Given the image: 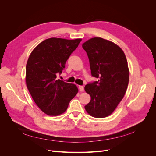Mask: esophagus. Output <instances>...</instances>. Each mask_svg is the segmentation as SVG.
Segmentation results:
<instances>
[{
    "instance_id": "34e87169",
    "label": "esophagus",
    "mask_w": 156,
    "mask_h": 156,
    "mask_svg": "<svg viewBox=\"0 0 156 156\" xmlns=\"http://www.w3.org/2000/svg\"><path fill=\"white\" fill-rule=\"evenodd\" d=\"M79 87V90L81 92H83L84 91V87L83 86H81V85H79L78 86Z\"/></svg>"
}]
</instances>
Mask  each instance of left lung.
<instances>
[{"instance_id":"1","label":"left lung","mask_w":156,"mask_h":156,"mask_svg":"<svg viewBox=\"0 0 156 156\" xmlns=\"http://www.w3.org/2000/svg\"><path fill=\"white\" fill-rule=\"evenodd\" d=\"M82 47L89 58L92 75L98 79L84 87L91 97L84 108L93 117H107L123 99L128 85L129 71L126 55L119 45L99 37L89 39Z\"/></svg>"}]
</instances>
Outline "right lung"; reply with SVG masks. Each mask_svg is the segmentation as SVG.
<instances>
[{
    "label": "right lung",
    "mask_w": 156,
    "mask_h": 156,
    "mask_svg": "<svg viewBox=\"0 0 156 156\" xmlns=\"http://www.w3.org/2000/svg\"><path fill=\"white\" fill-rule=\"evenodd\" d=\"M81 40L51 37L37 45L28 58L27 87L37 106L46 115L62 114L78 93L75 84L58 79L57 75Z\"/></svg>",
    "instance_id": "obj_1"
}]
</instances>
